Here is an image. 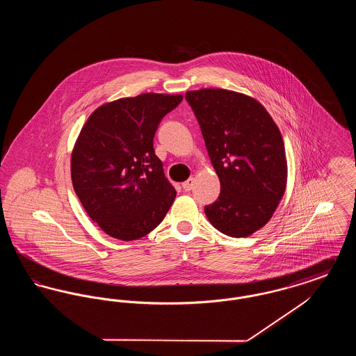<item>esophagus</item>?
Instances as JSON below:
<instances>
[{
  "instance_id": "esophagus-1",
  "label": "esophagus",
  "mask_w": 356,
  "mask_h": 356,
  "mask_svg": "<svg viewBox=\"0 0 356 356\" xmlns=\"http://www.w3.org/2000/svg\"><path fill=\"white\" fill-rule=\"evenodd\" d=\"M193 184H195V179H193V177H189L186 181L183 183V188H184V191H191Z\"/></svg>"
}]
</instances>
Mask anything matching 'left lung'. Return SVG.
I'll return each instance as SVG.
<instances>
[{"mask_svg": "<svg viewBox=\"0 0 356 356\" xmlns=\"http://www.w3.org/2000/svg\"><path fill=\"white\" fill-rule=\"evenodd\" d=\"M186 99L220 180L219 199L205 215L224 235L250 236L270 221L286 191L282 134L267 109L244 93L204 88L188 90Z\"/></svg>", "mask_w": 356, "mask_h": 356, "instance_id": "8db88e82", "label": "left lung"}]
</instances>
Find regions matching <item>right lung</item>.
Returning a JSON list of instances; mask_svg holds the SVG:
<instances>
[{
    "label": "right lung",
    "mask_w": 356,
    "mask_h": 356,
    "mask_svg": "<svg viewBox=\"0 0 356 356\" xmlns=\"http://www.w3.org/2000/svg\"><path fill=\"white\" fill-rule=\"evenodd\" d=\"M183 95L143 93L105 102L77 137L70 175L88 216L122 241L148 235L165 218L176 191L154 154L161 119Z\"/></svg>",
    "instance_id": "1"
}]
</instances>
